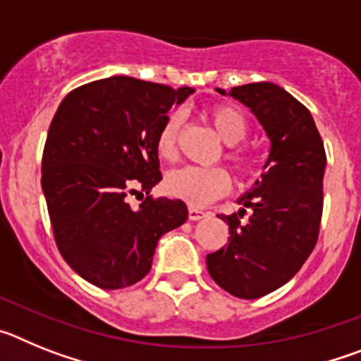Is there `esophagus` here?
I'll return each instance as SVG.
<instances>
[{
  "instance_id": "34e87169",
  "label": "esophagus",
  "mask_w": 361,
  "mask_h": 361,
  "mask_svg": "<svg viewBox=\"0 0 361 361\" xmlns=\"http://www.w3.org/2000/svg\"><path fill=\"white\" fill-rule=\"evenodd\" d=\"M206 215H208V213L200 212V209H197V208L188 209V216H190V220H200V219H204Z\"/></svg>"
}]
</instances>
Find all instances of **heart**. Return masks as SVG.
Wrapping results in <instances>:
<instances>
[{"mask_svg": "<svg viewBox=\"0 0 361 361\" xmlns=\"http://www.w3.org/2000/svg\"><path fill=\"white\" fill-rule=\"evenodd\" d=\"M208 117L212 121L216 135L228 146H235L242 141L247 133V121L244 114L229 104H215L208 110ZM180 128V116L171 114L162 124L157 135V152L162 159H175L177 155V137ZM228 159L233 162L240 173H247L251 170V161L245 153L229 152ZM168 195L173 199L184 200L191 208L206 206L212 200L219 199L229 190V175L222 168H197L186 166L175 170L168 175L164 183Z\"/></svg>", "mask_w": 361, "mask_h": 361, "instance_id": "b5f03b06", "label": "heart"}]
</instances>
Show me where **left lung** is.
Segmentation results:
<instances>
[{
	"label": "left lung",
	"instance_id": "8db88e82",
	"mask_svg": "<svg viewBox=\"0 0 361 361\" xmlns=\"http://www.w3.org/2000/svg\"><path fill=\"white\" fill-rule=\"evenodd\" d=\"M229 95L253 111L271 146L260 180L238 197V213L220 216L231 237L206 257V266L224 291L253 300L288 283L317 245L325 149L311 111L282 86L250 82ZM245 207L252 215L242 225Z\"/></svg>",
	"mask_w": 361,
	"mask_h": 361
}]
</instances>
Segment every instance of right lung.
I'll return each instance as SVG.
<instances>
[{"label":"right lung","mask_w":361,"mask_h":361,"mask_svg":"<svg viewBox=\"0 0 361 361\" xmlns=\"http://www.w3.org/2000/svg\"><path fill=\"white\" fill-rule=\"evenodd\" d=\"M193 92L114 75L79 86L57 108L41 186L59 253L86 282L133 286L148 275L159 238L186 222L183 200L149 191L162 178L159 132ZM142 192L140 209H130L126 195Z\"/></svg>","instance_id":"add662e5"}]
</instances>
